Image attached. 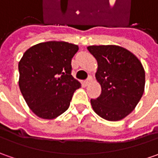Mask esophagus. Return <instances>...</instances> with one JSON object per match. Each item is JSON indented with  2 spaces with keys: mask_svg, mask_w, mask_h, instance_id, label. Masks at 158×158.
Masks as SVG:
<instances>
[{
  "mask_svg": "<svg viewBox=\"0 0 158 158\" xmlns=\"http://www.w3.org/2000/svg\"><path fill=\"white\" fill-rule=\"evenodd\" d=\"M90 82H91V77L89 76L87 80H85V81H84V83H85V85H89V84L90 83Z\"/></svg>",
  "mask_w": 158,
  "mask_h": 158,
  "instance_id": "esophagus-1",
  "label": "esophagus"
}]
</instances>
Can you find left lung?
<instances>
[{"instance_id":"1","label":"left lung","mask_w":158,"mask_h":158,"mask_svg":"<svg viewBox=\"0 0 158 158\" xmlns=\"http://www.w3.org/2000/svg\"><path fill=\"white\" fill-rule=\"evenodd\" d=\"M98 61L96 79L101 94L91 99L94 112L109 121H118L134 111L144 92L145 71L130 51L114 45L87 47Z\"/></svg>"}]
</instances>
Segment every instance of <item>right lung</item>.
<instances>
[{"instance_id": "1", "label": "right lung", "mask_w": 158, "mask_h": 158, "mask_svg": "<svg viewBox=\"0 0 158 158\" xmlns=\"http://www.w3.org/2000/svg\"><path fill=\"white\" fill-rule=\"evenodd\" d=\"M77 45L48 41L30 47L18 63L19 88L29 108L45 119L68 110L79 81L71 75V60Z\"/></svg>"}]
</instances>
